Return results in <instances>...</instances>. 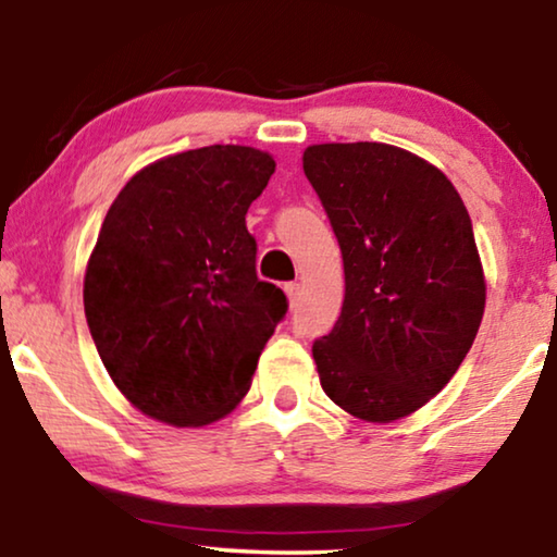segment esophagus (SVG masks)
<instances>
[{
	"label": "esophagus",
	"mask_w": 557,
	"mask_h": 557,
	"mask_svg": "<svg viewBox=\"0 0 557 557\" xmlns=\"http://www.w3.org/2000/svg\"><path fill=\"white\" fill-rule=\"evenodd\" d=\"M284 292H286V299H288V307H299V299H301V284H286L284 286Z\"/></svg>",
	"instance_id": "esophagus-1"
}]
</instances>
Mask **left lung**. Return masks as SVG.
I'll return each instance as SVG.
<instances>
[{"label":"left lung","instance_id":"left-lung-1","mask_svg":"<svg viewBox=\"0 0 557 557\" xmlns=\"http://www.w3.org/2000/svg\"><path fill=\"white\" fill-rule=\"evenodd\" d=\"M301 162L345 263L337 324L311 347L319 383L360 421H400L444 391L482 324L469 212L438 166L393 144H311Z\"/></svg>","mask_w":557,"mask_h":557}]
</instances>
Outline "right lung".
I'll return each mask as SVG.
<instances>
[{"instance_id": "obj_1", "label": "right lung", "mask_w": 557, "mask_h": 557, "mask_svg": "<svg viewBox=\"0 0 557 557\" xmlns=\"http://www.w3.org/2000/svg\"><path fill=\"white\" fill-rule=\"evenodd\" d=\"M273 172L269 151L212 144L147 164L106 212L83 278L88 330L113 385L159 423L231 413L286 314L246 227Z\"/></svg>"}]
</instances>
